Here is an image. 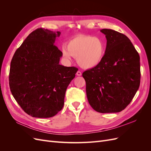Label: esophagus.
<instances>
[{
	"mask_svg": "<svg viewBox=\"0 0 151 151\" xmlns=\"http://www.w3.org/2000/svg\"><path fill=\"white\" fill-rule=\"evenodd\" d=\"M76 74H77V76H81L82 75V73H81L80 71H77V73H76Z\"/></svg>",
	"mask_w": 151,
	"mask_h": 151,
	"instance_id": "esophagus-1",
	"label": "esophagus"
}]
</instances>
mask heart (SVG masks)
I'll use <instances>...</instances> for the list:
<instances>
[{"instance_id":"b5f03b06","label":"heart","mask_w":151,"mask_h":151,"mask_svg":"<svg viewBox=\"0 0 151 151\" xmlns=\"http://www.w3.org/2000/svg\"><path fill=\"white\" fill-rule=\"evenodd\" d=\"M106 48V42L99 36L81 35L70 40L67 46L63 45L62 50L65 57L72 56L81 67L90 69L101 62Z\"/></svg>"}]
</instances>
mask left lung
<instances>
[{"label":"left lung","instance_id":"obj_1","mask_svg":"<svg viewBox=\"0 0 151 151\" xmlns=\"http://www.w3.org/2000/svg\"><path fill=\"white\" fill-rule=\"evenodd\" d=\"M107 40L101 62L83 73L88 102L101 113L123 110L132 101L140 83V57L127 36L103 29Z\"/></svg>","mask_w":151,"mask_h":151}]
</instances>
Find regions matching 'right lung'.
Listing matches in <instances>:
<instances>
[{"label": "right lung", "mask_w": 151, "mask_h": 151, "mask_svg": "<svg viewBox=\"0 0 151 151\" xmlns=\"http://www.w3.org/2000/svg\"><path fill=\"white\" fill-rule=\"evenodd\" d=\"M60 35V31L36 29L12 58L11 91L24 111L33 117H52L61 110L66 89L78 70L59 64L62 52L54 43Z\"/></svg>", "instance_id": "1"}]
</instances>
